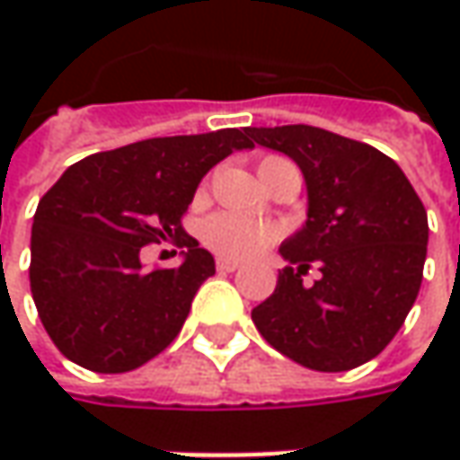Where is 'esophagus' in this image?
Returning a JSON list of instances; mask_svg holds the SVG:
<instances>
[{"label":"esophagus","instance_id":"obj_1","mask_svg":"<svg viewBox=\"0 0 460 460\" xmlns=\"http://www.w3.org/2000/svg\"><path fill=\"white\" fill-rule=\"evenodd\" d=\"M215 266H217V271H222V274H230V271H238L240 269L238 261H230V258H217Z\"/></svg>","mask_w":460,"mask_h":460}]
</instances>
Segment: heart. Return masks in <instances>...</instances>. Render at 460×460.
<instances>
[{
  "mask_svg": "<svg viewBox=\"0 0 460 460\" xmlns=\"http://www.w3.org/2000/svg\"><path fill=\"white\" fill-rule=\"evenodd\" d=\"M279 155H266L261 161L269 164ZM202 240L207 248L227 258H251L266 251L279 240V227L269 222H258L238 212H215L202 222Z\"/></svg>",
  "mask_w": 460,
  "mask_h": 460,
  "instance_id": "heart-1",
  "label": "heart"
}]
</instances>
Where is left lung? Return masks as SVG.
Masks as SVG:
<instances>
[{
  "label": "left lung",
  "mask_w": 460,
  "mask_h": 460,
  "mask_svg": "<svg viewBox=\"0 0 460 460\" xmlns=\"http://www.w3.org/2000/svg\"><path fill=\"white\" fill-rule=\"evenodd\" d=\"M287 153L307 181V225L281 245L292 266L251 317L263 341L312 371L376 358L415 305L428 256V212L402 168L376 148L312 125L248 128ZM323 274L312 288L301 276Z\"/></svg>",
  "instance_id": "left-lung-1"
}]
</instances>
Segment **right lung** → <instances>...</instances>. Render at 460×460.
Returning a JSON list of instances; mask_svg holds the SVG:
<instances>
[{
    "mask_svg": "<svg viewBox=\"0 0 460 460\" xmlns=\"http://www.w3.org/2000/svg\"><path fill=\"white\" fill-rule=\"evenodd\" d=\"M240 148L253 140L235 128L148 137L84 158L45 191L30 238V292L68 361L125 374L173 343L215 274V258L181 220L204 173ZM161 239L186 247L185 263L143 272L139 248Z\"/></svg>",
    "mask_w": 460,
    "mask_h": 460,
    "instance_id": "obj_1",
    "label": "right lung"
}]
</instances>
